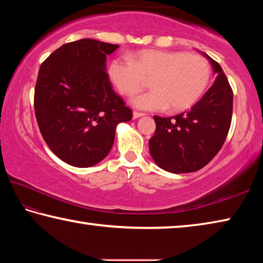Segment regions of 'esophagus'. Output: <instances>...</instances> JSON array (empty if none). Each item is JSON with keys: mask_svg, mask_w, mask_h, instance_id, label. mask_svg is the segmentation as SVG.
I'll use <instances>...</instances> for the list:
<instances>
[{"mask_svg": "<svg viewBox=\"0 0 263 263\" xmlns=\"http://www.w3.org/2000/svg\"><path fill=\"white\" fill-rule=\"evenodd\" d=\"M142 116H145L144 112H138V111H133V118H139V117H142Z\"/></svg>", "mask_w": 263, "mask_h": 263, "instance_id": "34e87169", "label": "esophagus"}]
</instances>
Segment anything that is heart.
<instances>
[{"instance_id":"1","label":"heart","mask_w":263,"mask_h":263,"mask_svg":"<svg viewBox=\"0 0 263 263\" xmlns=\"http://www.w3.org/2000/svg\"><path fill=\"white\" fill-rule=\"evenodd\" d=\"M209 61L199 54L181 51L144 50L133 59L119 57L109 66V77L119 92L133 96L151 80L153 90L132 100L142 110L173 111L190 108L199 99L210 79Z\"/></svg>"}]
</instances>
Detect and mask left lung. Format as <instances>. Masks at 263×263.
Wrapping results in <instances>:
<instances>
[{
    "mask_svg": "<svg viewBox=\"0 0 263 263\" xmlns=\"http://www.w3.org/2000/svg\"><path fill=\"white\" fill-rule=\"evenodd\" d=\"M211 62L216 81L193 108L174 117L154 116V136L148 141L155 163L180 174L203 168L219 152L232 121L233 91L220 65Z\"/></svg>",
    "mask_w": 263,
    "mask_h": 263,
    "instance_id": "obj_1",
    "label": "left lung"
}]
</instances>
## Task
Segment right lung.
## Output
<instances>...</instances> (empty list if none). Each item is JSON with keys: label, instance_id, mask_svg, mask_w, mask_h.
<instances>
[{"label": "right lung", "instance_id": "obj_1", "mask_svg": "<svg viewBox=\"0 0 263 263\" xmlns=\"http://www.w3.org/2000/svg\"><path fill=\"white\" fill-rule=\"evenodd\" d=\"M118 45L80 39L43 62L34 88V112L44 140L62 161L86 168L102 161L114 145L116 126L132 110L114 91L106 55Z\"/></svg>", "mask_w": 263, "mask_h": 263}]
</instances>
